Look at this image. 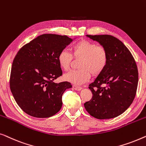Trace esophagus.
Instances as JSON below:
<instances>
[{"mask_svg":"<svg viewBox=\"0 0 146 146\" xmlns=\"http://www.w3.org/2000/svg\"><path fill=\"white\" fill-rule=\"evenodd\" d=\"M73 89L76 90V91H81V90L82 89V88L81 87H79V86H77L75 85H73Z\"/></svg>","mask_w":146,"mask_h":146,"instance_id":"esophagus-1","label":"esophagus"}]
</instances>
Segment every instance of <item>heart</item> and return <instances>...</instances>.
I'll use <instances>...</instances> for the list:
<instances>
[{"label": "heart", "instance_id": "heart-1", "mask_svg": "<svg viewBox=\"0 0 146 146\" xmlns=\"http://www.w3.org/2000/svg\"><path fill=\"white\" fill-rule=\"evenodd\" d=\"M72 55L67 50H61L57 55L59 66L64 71L70 68L73 57L81 58L78 67L79 69L69 71L64 75L65 81L75 85H82L89 79L91 73L97 76L101 73L107 65L108 53L104 47L97 46L87 40L76 42L71 48Z\"/></svg>", "mask_w": 146, "mask_h": 146}]
</instances>
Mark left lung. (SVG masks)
Listing matches in <instances>:
<instances>
[{"mask_svg":"<svg viewBox=\"0 0 146 146\" xmlns=\"http://www.w3.org/2000/svg\"><path fill=\"white\" fill-rule=\"evenodd\" d=\"M87 36L105 48L108 63L89 85L93 96L84 106L90 115L97 119L115 118L126 111L135 98L138 83L136 63L118 38L110 35Z\"/></svg>","mask_w":146,"mask_h":146,"instance_id":"8db88e82","label":"left lung"}]
</instances>
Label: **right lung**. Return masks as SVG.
I'll return each instance as SVG.
<instances>
[{"label": "right lung", "mask_w": 146, "mask_h": 146, "mask_svg": "<svg viewBox=\"0 0 146 146\" xmlns=\"http://www.w3.org/2000/svg\"><path fill=\"white\" fill-rule=\"evenodd\" d=\"M73 40L67 36L40 35L20 48L11 68L10 88L16 103L26 114L49 118L60 110L69 82L53 83L62 75L57 55Z\"/></svg>", "instance_id": "1"}]
</instances>
